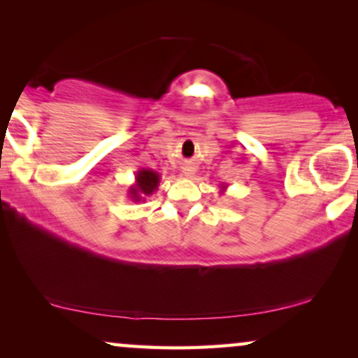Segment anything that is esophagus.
I'll use <instances>...</instances> for the list:
<instances>
[{
    "mask_svg": "<svg viewBox=\"0 0 358 358\" xmlns=\"http://www.w3.org/2000/svg\"><path fill=\"white\" fill-rule=\"evenodd\" d=\"M182 171H183V175H185V176H193V175H194V171H196V169H194L193 165L187 164V165H183V166H182Z\"/></svg>",
    "mask_w": 358,
    "mask_h": 358,
    "instance_id": "esophagus-1",
    "label": "esophagus"
}]
</instances>
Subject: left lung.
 Instances as JSON below:
<instances>
[{"instance_id":"8db88e82","label":"left lung","mask_w":358,"mask_h":358,"mask_svg":"<svg viewBox=\"0 0 358 358\" xmlns=\"http://www.w3.org/2000/svg\"><path fill=\"white\" fill-rule=\"evenodd\" d=\"M226 188H227V185L222 183V185H221V192H226Z\"/></svg>"}]
</instances>
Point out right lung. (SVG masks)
<instances>
[{"label": "right lung", "mask_w": 358, "mask_h": 358, "mask_svg": "<svg viewBox=\"0 0 358 358\" xmlns=\"http://www.w3.org/2000/svg\"><path fill=\"white\" fill-rule=\"evenodd\" d=\"M160 185V173L152 169H141L136 173V182L127 189V198L131 201L144 203L147 196L154 194Z\"/></svg>", "instance_id": "1"}]
</instances>
